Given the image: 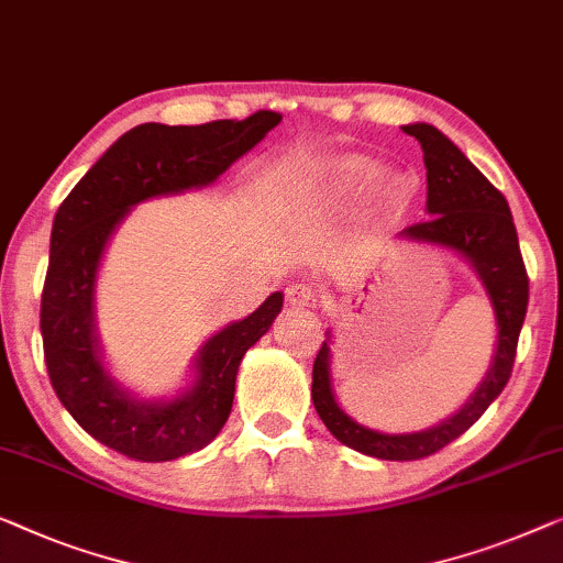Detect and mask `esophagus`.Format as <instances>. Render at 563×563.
Masks as SVG:
<instances>
[{
	"label": "esophagus",
	"mask_w": 563,
	"mask_h": 563,
	"mask_svg": "<svg viewBox=\"0 0 563 563\" xmlns=\"http://www.w3.org/2000/svg\"><path fill=\"white\" fill-rule=\"evenodd\" d=\"M287 301L291 307H312L317 301V291L312 284H289L287 287Z\"/></svg>",
	"instance_id": "34e87169"
}]
</instances>
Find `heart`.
<instances>
[{
    "label": "heart",
    "instance_id": "heart-1",
    "mask_svg": "<svg viewBox=\"0 0 563 563\" xmlns=\"http://www.w3.org/2000/svg\"><path fill=\"white\" fill-rule=\"evenodd\" d=\"M373 162L363 154H340L317 169L314 190L322 200H345L355 195L373 175ZM404 190L394 175L378 173L368 185V208L373 216L388 218L401 208Z\"/></svg>",
    "mask_w": 563,
    "mask_h": 563
}]
</instances>
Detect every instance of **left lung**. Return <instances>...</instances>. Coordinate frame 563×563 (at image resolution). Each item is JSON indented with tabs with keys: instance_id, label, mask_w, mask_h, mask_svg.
I'll return each mask as SVG.
<instances>
[{
	"instance_id": "8db88e82",
	"label": "left lung",
	"mask_w": 563,
	"mask_h": 563,
	"mask_svg": "<svg viewBox=\"0 0 563 563\" xmlns=\"http://www.w3.org/2000/svg\"><path fill=\"white\" fill-rule=\"evenodd\" d=\"M404 132L417 136L423 150L429 221L404 228L398 239L444 246L467 258L493 301L498 342H495L493 363L483 383L457 413L423 431L383 434L353 421L338 406L330 368L332 335L330 332L324 335L328 340L322 342L312 368V401L317 413L338 442L368 457L390 462L429 457L483 417L510 378L518 335L528 309V274L508 200L437 126L409 124L404 126Z\"/></svg>"
}]
</instances>
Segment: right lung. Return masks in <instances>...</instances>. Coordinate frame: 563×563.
<instances>
[{"instance_id": "1", "label": "right lung", "mask_w": 563, "mask_h": 563, "mask_svg": "<svg viewBox=\"0 0 563 563\" xmlns=\"http://www.w3.org/2000/svg\"><path fill=\"white\" fill-rule=\"evenodd\" d=\"M282 117L221 119L200 126L140 124L119 136L60 202L40 301L47 376L60 404L93 439L140 462H169L213 442L233 406L246 350L282 312L274 291L246 320L225 324L195 355V380L173 401H146L121 388L96 335V276L106 243L136 202L216 183L264 140Z\"/></svg>"}]
</instances>
